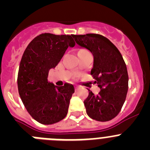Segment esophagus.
I'll return each instance as SVG.
<instances>
[{"mask_svg":"<svg viewBox=\"0 0 150 150\" xmlns=\"http://www.w3.org/2000/svg\"><path fill=\"white\" fill-rule=\"evenodd\" d=\"M74 88H75V89H77V88H79V86H76V85H75V86H74Z\"/></svg>","mask_w":150,"mask_h":150,"instance_id":"esophagus-1","label":"esophagus"}]
</instances>
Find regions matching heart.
I'll use <instances>...</instances> for the list:
<instances>
[{"instance_id": "b5f03b06", "label": "heart", "mask_w": 150, "mask_h": 150, "mask_svg": "<svg viewBox=\"0 0 150 150\" xmlns=\"http://www.w3.org/2000/svg\"><path fill=\"white\" fill-rule=\"evenodd\" d=\"M83 50H79V52H80V51H83Z\"/></svg>"}]
</instances>
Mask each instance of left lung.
<instances>
[{
    "mask_svg": "<svg viewBox=\"0 0 150 150\" xmlns=\"http://www.w3.org/2000/svg\"><path fill=\"white\" fill-rule=\"evenodd\" d=\"M73 38L78 46L93 54L91 75L100 88L98 95L89 90L84 100L87 114L97 121H110L119 114L126 98L128 88L126 64L116 46L104 36L87 34L73 35Z\"/></svg>",
    "mask_w": 150,
    "mask_h": 150,
    "instance_id": "left-lung-1",
    "label": "left lung"
}]
</instances>
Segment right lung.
<instances>
[{"instance_id":"right-lung-1","label":"right lung","mask_w":150,"mask_h":150,"mask_svg":"<svg viewBox=\"0 0 150 150\" xmlns=\"http://www.w3.org/2000/svg\"><path fill=\"white\" fill-rule=\"evenodd\" d=\"M74 46L72 35L44 33L32 40L24 52L17 79L18 93L29 114L41 124H54L67 116L74 86H56L48 76L67 49Z\"/></svg>"}]
</instances>
